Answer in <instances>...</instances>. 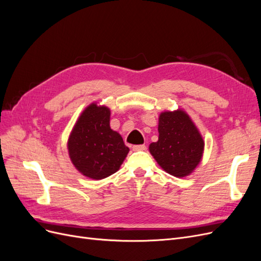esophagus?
Returning <instances> with one entry per match:
<instances>
[{"label": "esophagus", "mask_w": 261, "mask_h": 261, "mask_svg": "<svg viewBox=\"0 0 261 261\" xmlns=\"http://www.w3.org/2000/svg\"><path fill=\"white\" fill-rule=\"evenodd\" d=\"M133 150L134 151H144V150H146V146L145 145H135V146H133Z\"/></svg>", "instance_id": "obj_1"}]
</instances>
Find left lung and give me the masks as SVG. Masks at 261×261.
<instances>
[{
    "instance_id": "obj_1",
    "label": "left lung",
    "mask_w": 261,
    "mask_h": 261,
    "mask_svg": "<svg viewBox=\"0 0 261 261\" xmlns=\"http://www.w3.org/2000/svg\"><path fill=\"white\" fill-rule=\"evenodd\" d=\"M158 132L159 139L149 146L158 164L176 177L193 173L201 161L204 141L189 115L180 109L162 112Z\"/></svg>"
}]
</instances>
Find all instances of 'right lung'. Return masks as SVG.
<instances>
[{"label":"right lung","instance_id":"1","mask_svg":"<svg viewBox=\"0 0 261 261\" xmlns=\"http://www.w3.org/2000/svg\"><path fill=\"white\" fill-rule=\"evenodd\" d=\"M110 115L108 107L91 103L78 117L67 141L74 167L92 179L112 175L129 151L120 134L110 127Z\"/></svg>","mask_w":261,"mask_h":261}]
</instances>
